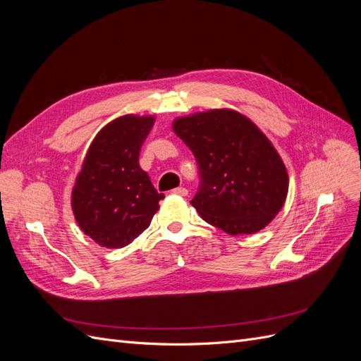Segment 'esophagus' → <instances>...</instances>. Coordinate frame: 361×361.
<instances>
[{
	"label": "esophagus",
	"instance_id": "1",
	"mask_svg": "<svg viewBox=\"0 0 361 361\" xmlns=\"http://www.w3.org/2000/svg\"><path fill=\"white\" fill-rule=\"evenodd\" d=\"M173 192H174V194H178V195H182V197H185V195H188V190H187V188H183V187L174 188V190H173Z\"/></svg>",
	"mask_w": 361,
	"mask_h": 361
}]
</instances>
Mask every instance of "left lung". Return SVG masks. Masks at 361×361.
I'll return each instance as SVG.
<instances>
[{
    "label": "left lung",
    "instance_id": "left-lung-1",
    "mask_svg": "<svg viewBox=\"0 0 361 361\" xmlns=\"http://www.w3.org/2000/svg\"><path fill=\"white\" fill-rule=\"evenodd\" d=\"M173 129L197 161L200 183L191 204L206 223L231 235L256 233L277 215L288 171L251 120L212 110L174 120Z\"/></svg>",
    "mask_w": 361,
    "mask_h": 361
}]
</instances>
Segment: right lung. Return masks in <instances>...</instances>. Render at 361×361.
Listing matches in <instances>:
<instances>
[{
	"instance_id": "1",
	"label": "right lung",
	"mask_w": 361,
	"mask_h": 361,
	"mask_svg": "<svg viewBox=\"0 0 361 361\" xmlns=\"http://www.w3.org/2000/svg\"><path fill=\"white\" fill-rule=\"evenodd\" d=\"M155 118L123 116L93 140L72 191V209L81 231L106 248L130 244L159 209V194L138 157Z\"/></svg>"
}]
</instances>
